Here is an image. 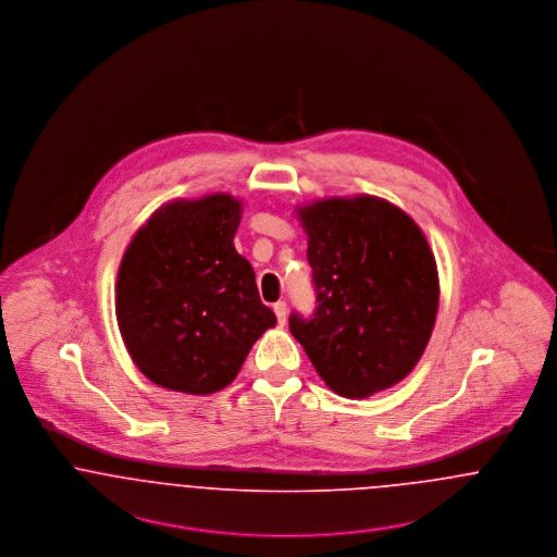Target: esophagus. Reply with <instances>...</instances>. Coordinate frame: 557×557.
I'll return each mask as SVG.
<instances>
[{
  "mask_svg": "<svg viewBox=\"0 0 557 557\" xmlns=\"http://www.w3.org/2000/svg\"><path fill=\"white\" fill-rule=\"evenodd\" d=\"M273 311H275V318L280 321V325H284L286 318H288V307H286V302H284V300H277V302L273 305Z\"/></svg>",
  "mask_w": 557,
  "mask_h": 557,
  "instance_id": "1",
  "label": "esophagus"
}]
</instances>
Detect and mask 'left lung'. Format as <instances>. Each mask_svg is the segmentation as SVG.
Wrapping results in <instances>:
<instances>
[{
  "mask_svg": "<svg viewBox=\"0 0 557 557\" xmlns=\"http://www.w3.org/2000/svg\"><path fill=\"white\" fill-rule=\"evenodd\" d=\"M307 234L318 309L292 336L341 397L366 398L407 377L438 313V269L420 225L393 202L359 194L296 209Z\"/></svg>",
  "mask_w": 557,
  "mask_h": 557,
  "instance_id": "1",
  "label": "left lung"
}]
</instances>
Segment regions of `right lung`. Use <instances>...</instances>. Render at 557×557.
<instances>
[{"label": "right lung", "instance_id": "obj_1", "mask_svg": "<svg viewBox=\"0 0 557 557\" xmlns=\"http://www.w3.org/2000/svg\"><path fill=\"white\" fill-rule=\"evenodd\" d=\"M239 219L242 200L232 194L177 198L150 214L123 255L119 330L137 370L162 388H225L277 321L234 246Z\"/></svg>", "mask_w": 557, "mask_h": 557}]
</instances>
